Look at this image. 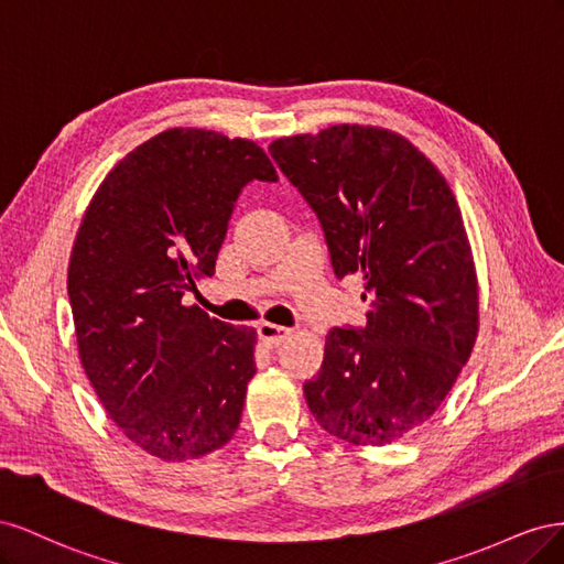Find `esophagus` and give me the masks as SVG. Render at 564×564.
Instances as JSON below:
<instances>
[{"instance_id":"34e87169","label":"esophagus","mask_w":564,"mask_h":564,"mask_svg":"<svg viewBox=\"0 0 564 564\" xmlns=\"http://www.w3.org/2000/svg\"><path fill=\"white\" fill-rule=\"evenodd\" d=\"M259 336L268 348H278L284 338L292 336V329L280 327V324H272V322H261L259 324Z\"/></svg>"}]
</instances>
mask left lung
<instances>
[{"instance_id":"left-lung-1","label":"left lung","mask_w":564,"mask_h":564,"mask_svg":"<svg viewBox=\"0 0 564 564\" xmlns=\"http://www.w3.org/2000/svg\"><path fill=\"white\" fill-rule=\"evenodd\" d=\"M270 155L317 214L338 280L362 275L365 327H334L303 383L315 421L362 447L398 442L449 395L480 329L464 216L404 135L360 124L284 135Z\"/></svg>"}]
</instances>
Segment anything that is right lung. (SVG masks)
Masks as SVG:
<instances>
[{
	"mask_svg": "<svg viewBox=\"0 0 564 564\" xmlns=\"http://www.w3.org/2000/svg\"><path fill=\"white\" fill-rule=\"evenodd\" d=\"M249 181H278L253 141L166 129L112 166L73 245L84 373L119 431L172 464L228 445L256 373V329L181 303L214 275Z\"/></svg>",
	"mask_w": 564,
	"mask_h": 564,
	"instance_id": "right-lung-1",
	"label": "right lung"
}]
</instances>
